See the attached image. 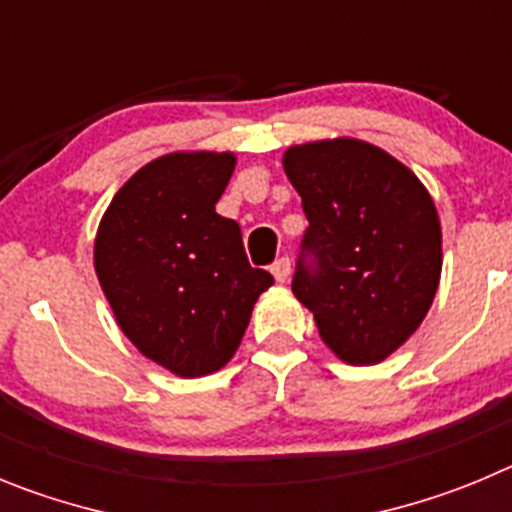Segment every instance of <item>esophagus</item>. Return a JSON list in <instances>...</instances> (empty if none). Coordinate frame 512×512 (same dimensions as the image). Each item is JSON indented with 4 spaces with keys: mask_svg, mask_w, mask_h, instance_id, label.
I'll list each match as a JSON object with an SVG mask.
<instances>
[{
    "mask_svg": "<svg viewBox=\"0 0 512 512\" xmlns=\"http://www.w3.org/2000/svg\"><path fill=\"white\" fill-rule=\"evenodd\" d=\"M270 270H273V275H275V280H278V283H285V280L290 278V257H278V260L273 262V267H270Z\"/></svg>",
    "mask_w": 512,
    "mask_h": 512,
    "instance_id": "1",
    "label": "esophagus"
}]
</instances>
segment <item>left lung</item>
<instances>
[{
	"label": "left lung",
	"instance_id": "obj_1",
	"mask_svg": "<svg viewBox=\"0 0 512 512\" xmlns=\"http://www.w3.org/2000/svg\"><path fill=\"white\" fill-rule=\"evenodd\" d=\"M283 168L308 219L290 288L336 357L382 362L439 288L434 201L403 163L349 137L290 147Z\"/></svg>",
	"mask_w": 512,
	"mask_h": 512
}]
</instances>
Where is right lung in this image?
<instances>
[{"instance_id": "right-lung-1", "label": "right lung", "mask_w": 512, "mask_h": 512, "mask_svg": "<svg viewBox=\"0 0 512 512\" xmlns=\"http://www.w3.org/2000/svg\"><path fill=\"white\" fill-rule=\"evenodd\" d=\"M232 153H173L117 191L99 224L94 265L132 344L181 377L227 365L273 275L252 267L234 219L216 201Z\"/></svg>"}]
</instances>
